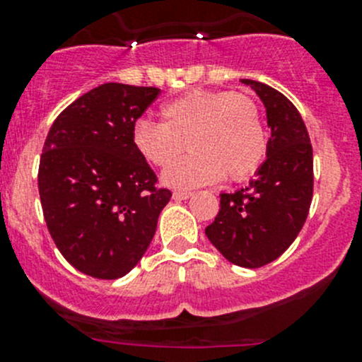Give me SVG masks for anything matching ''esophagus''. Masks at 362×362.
Returning a JSON list of instances; mask_svg holds the SVG:
<instances>
[{"label": "esophagus", "mask_w": 362, "mask_h": 362, "mask_svg": "<svg viewBox=\"0 0 362 362\" xmlns=\"http://www.w3.org/2000/svg\"><path fill=\"white\" fill-rule=\"evenodd\" d=\"M192 196V192L189 191H175L173 192V199H177V202H182V199H189Z\"/></svg>", "instance_id": "1"}]
</instances>
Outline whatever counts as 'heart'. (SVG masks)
I'll return each mask as SVG.
<instances>
[{
	"instance_id": "heart-1",
	"label": "heart",
	"mask_w": 362,
	"mask_h": 362,
	"mask_svg": "<svg viewBox=\"0 0 362 362\" xmlns=\"http://www.w3.org/2000/svg\"><path fill=\"white\" fill-rule=\"evenodd\" d=\"M160 126L134 122L131 140L136 154L156 168H167L183 153L193 154L163 173L175 189L214 184L228 175L245 180L261 168L268 151L264 124L257 103L233 90L192 89L160 105Z\"/></svg>"
}]
</instances>
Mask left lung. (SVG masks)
<instances>
[{"label": "left lung", "instance_id": "left-lung-1", "mask_svg": "<svg viewBox=\"0 0 362 362\" xmlns=\"http://www.w3.org/2000/svg\"><path fill=\"white\" fill-rule=\"evenodd\" d=\"M266 107L272 138L268 158L245 189L221 194L208 240L243 268L275 261L294 242L308 217L313 196V151L298 108L273 87L243 78Z\"/></svg>", "mask_w": 362, "mask_h": 362}]
</instances>
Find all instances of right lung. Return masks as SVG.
<instances>
[{
    "label": "right lung",
    "instance_id": "obj_1",
    "mask_svg": "<svg viewBox=\"0 0 362 362\" xmlns=\"http://www.w3.org/2000/svg\"><path fill=\"white\" fill-rule=\"evenodd\" d=\"M159 93L94 87L57 115L43 144L38 191L47 228L69 264L94 279H120L138 264L171 198L131 140Z\"/></svg>",
    "mask_w": 362,
    "mask_h": 362
}]
</instances>
